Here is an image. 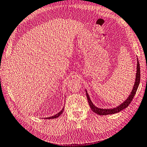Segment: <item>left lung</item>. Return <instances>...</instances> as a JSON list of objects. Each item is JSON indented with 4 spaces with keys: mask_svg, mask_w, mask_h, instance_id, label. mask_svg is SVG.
<instances>
[{
    "mask_svg": "<svg viewBox=\"0 0 147 147\" xmlns=\"http://www.w3.org/2000/svg\"><path fill=\"white\" fill-rule=\"evenodd\" d=\"M140 63H139L138 59L137 58V67H136V78H135V82L134 85L133 86V89L132 90L131 92L129 94V97H128L126 100L124 101L121 104H120L116 107H114L113 109H100L98 108L97 107H96L93 103L92 102L89 96V94L87 93V90L85 89V93H86L87 98L88 100V102H89V105L90 106L91 110L95 113L96 114H99V115H108V114H113L118 113L122 110H123L125 108H127L128 106L129 105V104L131 102L132 100H133V98H134V95L136 94V92L138 88L139 87V85H140Z\"/></svg>",
    "mask_w": 147,
    "mask_h": 147,
    "instance_id": "left-lung-1",
    "label": "left lung"
}]
</instances>
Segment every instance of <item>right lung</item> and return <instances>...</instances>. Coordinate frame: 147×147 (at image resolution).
<instances>
[{
  "mask_svg": "<svg viewBox=\"0 0 147 147\" xmlns=\"http://www.w3.org/2000/svg\"><path fill=\"white\" fill-rule=\"evenodd\" d=\"M63 109H64V107H63V108L59 112V113H57V114H56L55 115L53 116H51V117H48V118H44V119H55V118H58V117H59V116L61 115V114H62V113H63Z\"/></svg>",
  "mask_w": 147,
  "mask_h": 147,
  "instance_id": "right-lung-1",
  "label": "right lung"
}]
</instances>
